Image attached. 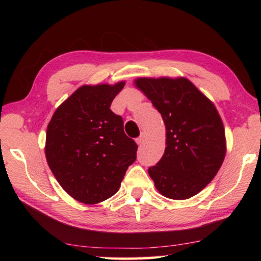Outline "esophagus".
Instances as JSON below:
<instances>
[{"label": "esophagus", "instance_id": "34e87169", "mask_svg": "<svg viewBox=\"0 0 261 261\" xmlns=\"http://www.w3.org/2000/svg\"><path fill=\"white\" fill-rule=\"evenodd\" d=\"M145 138H146V135L143 134V135H141V136L139 137V138L136 139V143L138 144V145H141V144H143L144 141H145Z\"/></svg>", "mask_w": 261, "mask_h": 261}]
</instances>
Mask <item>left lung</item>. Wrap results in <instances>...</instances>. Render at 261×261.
Segmentation results:
<instances>
[{
	"label": "left lung",
	"mask_w": 261,
	"mask_h": 261,
	"mask_svg": "<svg viewBox=\"0 0 261 261\" xmlns=\"http://www.w3.org/2000/svg\"><path fill=\"white\" fill-rule=\"evenodd\" d=\"M134 84L166 125L165 153L148 169L154 185L169 199L196 196L215 177L226 156V134L218 109L185 77H140Z\"/></svg>",
	"instance_id": "left-lung-1"
}]
</instances>
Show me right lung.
I'll return each mask as SVG.
<instances>
[{
	"label": "right lung",
	"instance_id": "right-lung-1",
	"mask_svg": "<svg viewBox=\"0 0 261 261\" xmlns=\"http://www.w3.org/2000/svg\"><path fill=\"white\" fill-rule=\"evenodd\" d=\"M125 82L83 85L56 108L48 123L45 154L62 189L94 205L118 191L137 144L124 134L110 105Z\"/></svg>",
	"mask_w": 261,
	"mask_h": 261
}]
</instances>
